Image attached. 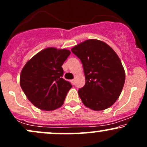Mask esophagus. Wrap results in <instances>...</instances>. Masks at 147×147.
<instances>
[{
  "mask_svg": "<svg viewBox=\"0 0 147 147\" xmlns=\"http://www.w3.org/2000/svg\"><path fill=\"white\" fill-rule=\"evenodd\" d=\"M71 82H72V84H73V85H75V79H72V80H71Z\"/></svg>",
  "mask_w": 147,
  "mask_h": 147,
  "instance_id": "esophagus-1",
  "label": "esophagus"
}]
</instances>
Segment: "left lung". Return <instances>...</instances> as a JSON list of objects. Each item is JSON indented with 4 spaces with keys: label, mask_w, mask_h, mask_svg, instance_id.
<instances>
[{
    "label": "left lung",
    "mask_w": 147,
    "mask_h": 147,
    "mask_svg": "<svg viewBox=\"0 0 147 147\" xmlns=\"http://www.w3.org/2000/svg\"><path fill=\"white\" fill-rule=\"evenodd\" d=\"M83 65L86 84L79 89L83 104L94 111L111 107L122 92L125 71L116 52L106 43L89 39L71 49Z\"/></svg>",
    "instance_id": "left-lung-1"
}]
</instances>
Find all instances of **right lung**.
<instances>
[{
    "instance_id": "1",
    "label": "right lung",
    "mask_w": 147,
    "mask_h": 147,
    "mask_svg": "<svg viewBox=\"0 0 147 147\" xmlns=\"http://www.w3.org/2000/svg\"><path fill=\"white\" fill-rule=\"evenodd\" d=\"M70 55L66 49L48 48L27 62L20 75L22 90L34 106L53 111L63 105L71 84L62 78V65Z\"/></svg>"
}]
</instances>
